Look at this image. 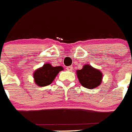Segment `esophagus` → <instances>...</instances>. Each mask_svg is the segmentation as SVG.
I'll use <instances>...</instances> for the list:
<instances>
[{
    "instance_id": "obj_1",
    "label": "esophagus",
    "mask_w": 132,
    "mask_h": 132,
    "mask_svg": "<svg viewBox=\"0 0 132 132\" xmlns=\"http://www.w3.org/2000/svg\"><path fill=\"white\" fill-rule=\"evenodd\" d=\"M73 69L72 66H69V67H67V69L68 71H71Z\"/></svg>"
}]
</instances>
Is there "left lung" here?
I'll return each instance as SVG.
<instances>
[{"mask_svg": "<svg viewBox=\"0 0 132 132\" xmlns=\"http://www.w3.org/2000/svg\"><path fill=\"white\" fill-rule=\"evenodd\" d=\"M76 74L81 85L89 89L100 86L103 79L102 71L88 64L84 65L82 69L77 70Z\"/></svg>", "mask_w": 132, "mask_h": 132, "instance_id": "8db88e82", "label": "left lung"}]
</instances>
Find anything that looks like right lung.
<instances>
[{
	"mask_svg": "<svg viewBox=\"0 0 132 132\" xmlns=\"http://www.w3.org/2000/svg\"><path fill=\"white\" fill-rule=\"evenodd\" d=\"M63 70L61 66L53 67L50 63H46L33 73L35 83L39 86H46L51 84L58 73Z\"/></svg>",
	"mask_w": 132,
	"mask_h": 132,
	"instance_id": "right-lung-1",
	"label": "right lung"
}]
</instances>
